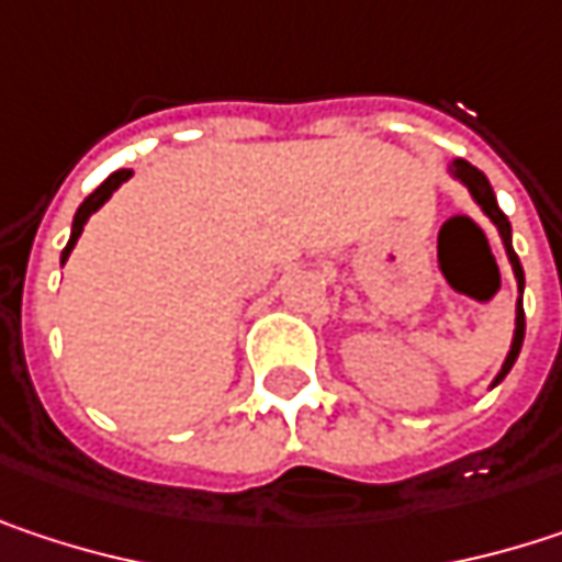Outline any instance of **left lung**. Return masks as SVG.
I'll return each instance as SVG.
<instances>
[{"mask_svg": "<svg viewBox=\"0 0 562 562\" xmlns=\"http://www.w3.org/2000/svg\"><path fill=\"white\" fill-rule=\"evenodd\" d=\"M452 175L472 191V198L482 204V211L495 221V227H498V234H502V240H505V250H507V260H510V267H514V277H517V285L524 289V270H520V260H517V254H514V247H510V221L505 217V211L498 207V198H495V191H492V184H488V178H485V171H479L475 166H469L465 159H456L452 166ZM520 345H524V308H520V299H517V328H514V341H510V351H507L505 358V368H502V374L495 378V384H502L505 381V374L514 368V361H517V355H520Z\"/></svg>", "mask_w": 562, "mask_h": 562, "instance_id": "left-lung-1", "label": "left lung"}]
</instances>
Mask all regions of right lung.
I'll return each instance as SVG.
<instances>
[{
    "label": "right lung",
    "instance_id": "right-lung-1",
    "mask_svg": "<svg viewBox=\"0 0 562 562\" xmlns=\"http://www.w3.org/2000/svg\"><path fill=\"white\" fill-rule=\"evenodd\" d=\"M130 175H133L130 169L113 171V175H110V178H106V181H103V184H100V188L93 191V194H87V198H83V204H80V207H77V214H74L70 240H67V247H64V254H60V263H64V260L70 257V250H74V244H77V237H80V231H83L87 217H90V214H93V211H97V207H100V204H103V201H106V198H110V194H113V191H116V188H120V184L126 181V178H130Z\"/></svg>",
    "mask_w": 562,
    "mask_h": 562
}]
</instances>
